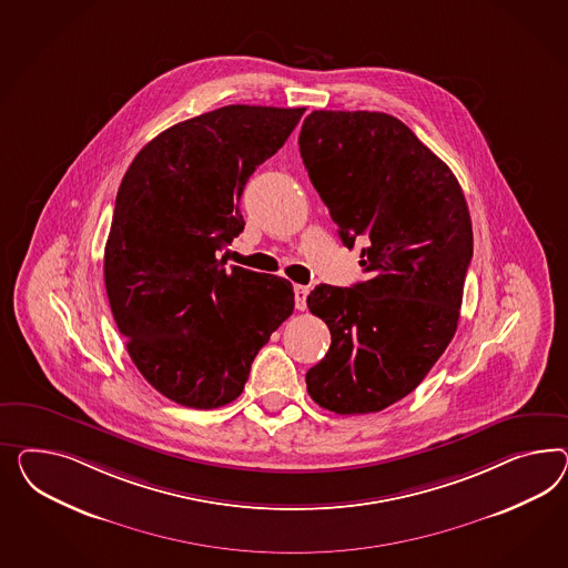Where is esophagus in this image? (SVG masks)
<instances>
[{
  "label": "esophagus",
  "mask_w": 568,
  "mask_h": 568,
  "mask_svg": "<svg viewBox=\"0 0 568 568\" xmlns=\"http://www.w3.org/2000/svg\"><path fill=\"white\" fill-rule=\"evenodd\" d=\"M293 293H295V307H297V310H306V300L307 293H310V287H306V285H295V287H293Z\"/></svg>",
  "instance_id": "34e87169"
}]
</instances>
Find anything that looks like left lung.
I'll use <instances>...</instances> for the list:
<instances>
[{
	"mask_svg": "<svg viewBox=\"0 0 568 568\" xmlns=\"http://www.w3.org/2000/svg\"><path fill=\"white\" fill-rule=\"evenodd\" d=\"M310 182L343 244L366 237L353 287L318 285L331 331L310 397L338 415L407 397L455 337L474 231L457 178L405 123L378 111H312L300 132Z\"/></svg>",
	"mask_w": 568,
	"mask_h": 568,
	"instance_id": "8db88e82",
	"label": "left lung"
}]
</instances>
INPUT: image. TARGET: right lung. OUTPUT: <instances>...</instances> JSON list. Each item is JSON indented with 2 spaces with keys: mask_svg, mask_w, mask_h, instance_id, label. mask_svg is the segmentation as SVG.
I'll return each instance as SVG.
<instances>
[{
  "mask_svg": "<svg viewBox=\"0 0 568 568\" xmlns=\"http://www.w3.org/2000/svg\"><path fill=\"white\" fill-rule=\"evenodd\" d=\"M306 108L227 105L171 125L123 175L105 245V287L125 347L163 397L216 409L292 316L287 278L225 268L244 231L245 182L285 144Z\"/></svg>",
  "mask_w": 568,
  "mask_h": 568,
  "instance_id": "1",
  "label": "right lung"
}]
</instances>
